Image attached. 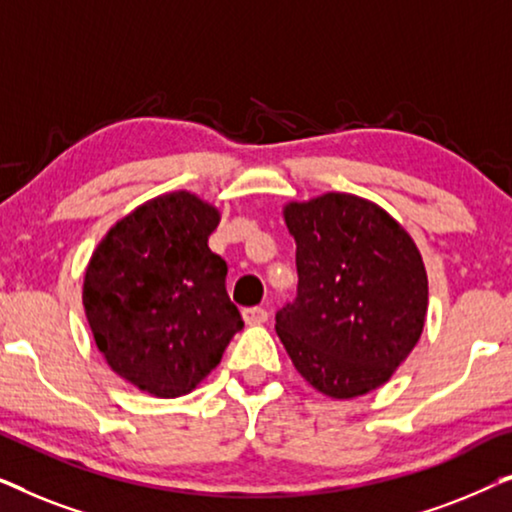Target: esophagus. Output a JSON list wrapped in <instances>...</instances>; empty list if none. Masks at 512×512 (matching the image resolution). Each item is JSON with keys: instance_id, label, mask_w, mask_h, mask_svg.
Instances as JSON below:
<instances>
[{"instance_id": "obj_1", "label": "esophagus", "mask_w": 512, "mask_h": 512, "mask_svg": "<svg viewBox=\"0 0 512 512\" xmlns=\"http://www.w3.org/2000/svg\"><path fill=\"white\" fill-rule=\"evenodd\" d=\"M242 319L247 326H258L268 319V310H265V307H244Z\"/></svg>"}]
</instances>
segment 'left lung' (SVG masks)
<instances>
[{
    "label": "left lung",
    "instance_id": "8db88e82",
    "mask_svg": "<svg viewBox=\"0 0 512 512\" xmlns=\"http://www.w3.org/2000/svg\"><path fill=\"white\" fill-rule=\"evenodd\" d=\"M298 296L277 312L293 366L331 398L368 394L422 338L429 279L415 240L380 205L352 193L286 202Z\"/></svg>",
    "mask_w": 512,
    "mask_h": 512
}]
</instances>
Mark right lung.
I'll list each match as a JSON object with an SVG mask.
<instances>
[{
  "instance_id": "obj_1",
  "label": "right lung",
  "mask_w": 512,
  "mask_h": 512,
  "mask_svg": "<svg viewBox=\"0 0 512 512\" xmlns=\"http://www.w3.org/2000/svg\"><path fill=\"white\" fill-rule=\"evenodd\" d=\"M219 221L195 193H163L116 221L90 256L83 307L95 345L139 391L191 394L242 331L226 261L207 247Z\"/></svg>"
}]
</instances>
